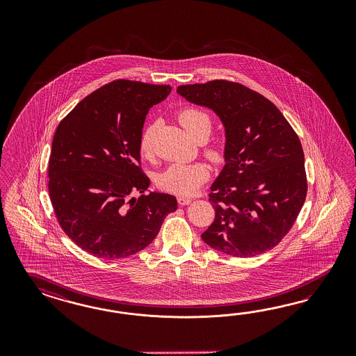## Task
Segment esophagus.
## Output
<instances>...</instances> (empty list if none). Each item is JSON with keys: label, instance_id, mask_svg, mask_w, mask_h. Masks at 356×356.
Instances as JSON below:
<instances>
[{"label": "esophagus", "instance_id": "esophagus-1", "mask_svg": "<svg viewBox=\"0 0 356 356\" xmlns=\"http://www.w3.org/2000/svg\"><path fill=\"white\" fill-rule=\"evenodd\" d=\"M177 202H179V205L181 206L189 205L192 202V200L191 198H185V197H179Z\"/></svg>", "mask_w": 356, "mask_h": 356}]
</instances>
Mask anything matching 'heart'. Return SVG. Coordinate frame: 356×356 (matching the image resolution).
<instances>
[{
  "label": "heart",
  "instance_id": "b5f03b06",
  "mask_svg": "<svg viewBox=\"0 0 356 356\" xmlns=\"http://www.w3.org/2000/svg\"><path fill=\"white\" fill-rule=\"evenodd\" d=\"M179 121L193 138L200 133H210L211 120L205 111L197 108H185L179 112ZM154 137V125H147L140 138V150L142 154H150ZM207 155L211 161L219 162L222 159V151L209 149ZM209 177L207 167L201 163L193 164H172L164 172L159 175L158 185L163 191L177 195H192Z\"/></svg>",
  "mask_w": 356,
  "mask_h": 356
}]
</instances>
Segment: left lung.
Wrapping results in <instances>:
<instances>
[{
    "mask_svg": "<svg viewBox=\"0 0 356 356\" xmlns=\"http://www.w3.org/2000/svg\"><path fill=\"white\" fill-rule=\"evenodd\" d=\"M177 94L211 109L225 128V165L209 198L216 219L202 240L232 257L274 248L291 229L307 195L299 137L270 100L240 83L183 85Z\"/></svg>",
    "mask_w": 356,
    "mask_h": 356,
    "instance_id": "obj_1",
    "label": "left lung"
}]
</instances>
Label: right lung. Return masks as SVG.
Instances as JSON below:
<instances>
[{
	"mask_svg": "<svg viewBox=\"0 0 356 356\" xmlns=\"http://www.w3.org/2000/svg\"><path fill=\"white\" fill-rule=\"evenodd\" d=\"M172 87L118 79L81 100L57 127L49 197L65 234L100 259L129 257L150 245L172 194L150 192L140 171V138L149 109ZM145 193L138 199L131 194Z\"/></svg>",
	"mask_w": 356,
	"mask_h": 356,
	"instance_id": "add662e5",
	"label": "right lung"
}]
</instances>
